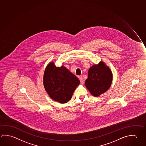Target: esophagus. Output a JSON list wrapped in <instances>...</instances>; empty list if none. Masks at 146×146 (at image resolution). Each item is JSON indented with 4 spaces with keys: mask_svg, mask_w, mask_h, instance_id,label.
Instances as JSON below:
<instances>
[{
    "mask_svg": "<svg viewBox=\"0 0 146 146\" xmlns=\"http://www.w3.org/2000/svg\"><path fill=\"white\" fill-rule=\"evenodd\" d=\"M79 79L80 80V84H84V79L82 78V77L81 76L79 77Z\"/></svg>",
    "mask_w": 146,
    "mask_h": 146,
    "instance_id": "esophagus-1",
    "label": "esophagus"
}]
</instances>
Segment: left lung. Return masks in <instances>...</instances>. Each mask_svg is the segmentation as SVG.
Masks as SVG:
<instances>
[{
	"label": "left lung",
	"mask_w": 146,
	"mask_h": 146,
	"mask_svg": "<svg viewBox=\"0 0 146 146\" xmlns=\"http://www.w3.org/2000/svg\"><path fill=\"white\" fill-rule=\"evenodd\" d=\"M112 78L110 68L102 61L90 68L85 85L91 94L97 97L110 88Z\"/></svg>",
	"instance_id": "1"
}]
</instances>
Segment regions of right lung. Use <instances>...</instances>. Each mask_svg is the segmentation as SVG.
Instances as JSON below:
<instances>
[{
	"instance_id": "add662e5",
	"label": "right lung",
	"mask_w": 146,
	"mask_h": 146,
	"mask_svg": "<svg viewBox=\"0 0 146 146\" xmlns=\"http://www.w3.org/2000/svg\"><path fill=\"white\" fill-rule=\"evenodd\" d=\"M44 85L49 96L61 104L68 102L80 83L79 79L62 66L57 67L50 62L44 71Z\"/></svg>"
}]
</instances>
